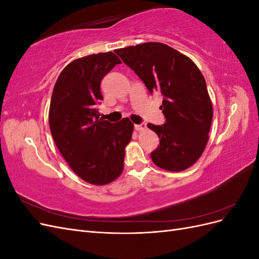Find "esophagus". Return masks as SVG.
<instances>
[{"mask_svg":"<svg viewBox=\"0 0 259 259\" xmlns=\"http://www.w3.org/2000/svg\"><path fill=\"white\" fill-rule=\"evenodd\" d=\"M147 128V124L145 122L140 123V124H135V130L140 132V131H145Z\"/></svg>","mask_w":259,"mask_h":259,"instance_id":"34e87169","label":"esophagus"}]
</instances>
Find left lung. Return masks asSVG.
<instances>
[{"label": "left lung", "mask_w": 259, "mask_h": 259, "mask_svg": "<svg viewBox=\"0 0 259 259\" xmlns=\"http://www.w3.org/2000/svg\"><path fill=\"white\" fill-rule=\"evenodd\" d=\"M123 62L142 80L149 93L163 96V125L149 123L160 145L151 152L156 166L180 171L198 161L208 140L213 107L206 82L194 62L170 46L148 42L116 50Z\"/></svg>", "instance_id": "obj_1"}]
</instances>
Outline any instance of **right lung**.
I'll use <instances>...</instances> for the list:
<instances>
[{
	"mask_svg": "<svg viewBox=\"0 0 259 259\" xmlns=\"http://www.w3.org/2000/svg\"><path fill=\"white\" fill-rule=\"evenodd\" d=\"M119 57L111 52L73 60L55 83L49 123L54 142L74 173L93 185H106L119 177L124 149L134 125L125 117L111 123L99 117L103 100L100 83Z\"/></svg>",
	"mask_w": 259,
	"mask_h": 259,
	"instance_id": "right-lung-1",
	"label": "right lung"
}]
</instances>
